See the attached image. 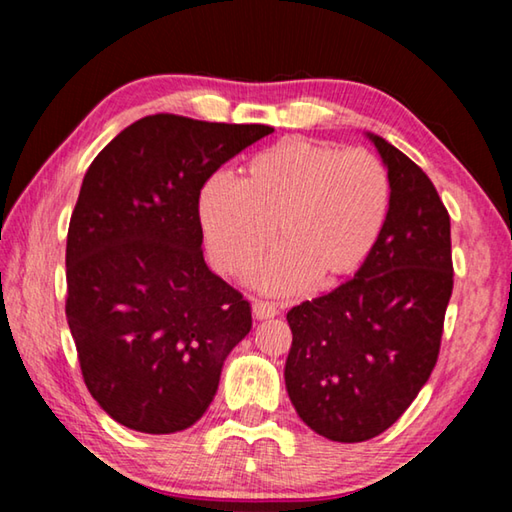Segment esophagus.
<instances>
[{"instance_id": "1", "label": "esophagus", "mask_w": 512, "mask_h": 512, "mask_svg": "<svg viewBox=\"0 0 512 512\" xmlns=\"http://www.w3.org/2000/svg\"><path fill=\"white\" fill-rule=\"evenodd\" d=\"M253 316L257 320H266V318H273L277 316V307L273 302H264V300H255L253 302Z\"/></svg>"}]
</instances>
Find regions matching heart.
Returning a JSON list of instances; mask_svg holds the SVG:
<instances>
[{
	"label": "heart",
	"instance_id": "heart-1",
	"mask_svg": "<svg viewBox=\"0 0 512 512\" xmlns=\"http://www.w3.org/2000/svg\"><path fill=\"white\" fill-rule=\"evenodd\" d=\"M393 185L368 151L289 137L250 158L244 180L214 173L198 194L205 250L241 277L277 239L284 248L259 273L268 293L334 287L366 264L391 212Z\"/></svg>",
	"mask_w": 512,
	"mask_h": 512
}]
</instances>
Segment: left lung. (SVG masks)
I'll list each match as a JSON object with an SVG mask.
<instances>
[{"label": "left lung", "mask_w": 512, "mask_h": 512, "mask_svg": "<svg viewBox=\"0 0 512 512\" xmlns=\"http://www.w3.org/2000/svg\"><path fill=\"white\" fill-rule=\"evenodd\" d=\"M393 185L375 250L352 280L293 307L284 381L300 420L363 443L402 418L436 368L454 289L452 228L418 164L370 135Z\"/></svg>", "instance_id": "obj_1"}]
</instances>
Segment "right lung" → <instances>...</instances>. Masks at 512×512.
I'll return each instance as SVG.
<instances>
[{
  "mask_svg": "<svg viewBox=\"0 0 512 512\" xmlns=\"http://www.w3.org/2000/svg\"><path fill=\"white\" fill-rule=\"evenodd\" d=\"M271 133L158 112L85 173L67 230L65 316L90 395L128 429L176 433L201 420L250 332V302L203 259L198 194Z\"/></svg>",
  "mask_w": 512,
  "mask_h": 512,
  "instance_id": "1",
  "label": "right lung"
}]
</instances>
